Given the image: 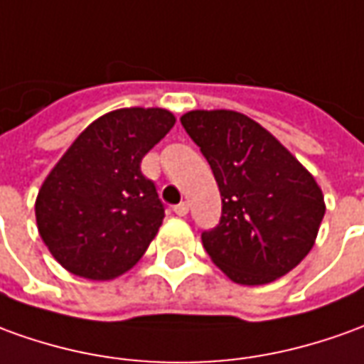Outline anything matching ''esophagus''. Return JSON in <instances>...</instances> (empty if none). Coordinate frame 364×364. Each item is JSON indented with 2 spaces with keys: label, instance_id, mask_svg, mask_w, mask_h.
<instances>
[{
  "label": "esophagus",
  "instance_id": "34e87169",
  "mask_svg": "<svg viewBox=\"0 0 364 364\" xmlns=\"http://www.w3.org/2000/svg\"><path fill=\"white\" fill-rule=\"evenodd\" d=\"M190 206H188V202H180L178 206H174V214L176 215H186Z\"/></svg>",
  "mask_w": 364,
  "mask_h": 364
}]
</instances>
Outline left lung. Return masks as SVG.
<instances>
[{
  "label": "left lung",
  "mask_w": 364,
  "mask_h": 364,
  "mask_svg": "<svg viewBox=\"0 0 364 364\" xmlns=\"http://www.w3.org/2000/svg\"><path fill=\"white\" fill-rule=\"evenodd\" d=\"M222 196V215L202 232L212 262L235 283L282 277L311 252L325 215L315 178L262 124L234 110H192L182 119Z\"/></svg>",
  "instance_id": "obj_1"
}]
</instances>
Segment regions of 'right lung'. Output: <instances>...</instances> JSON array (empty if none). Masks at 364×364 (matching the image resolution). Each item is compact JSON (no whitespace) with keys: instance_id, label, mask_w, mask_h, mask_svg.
Instances as JSON below:
<instances>
[{"instance_id":"1","label":"right lung","mask_w":364,"mask_h":364,"mask_svg":"<svg viewBox=\"0 0 364 364\" xmlns=\"http://www.w3.org/2000/svg\"><path fill=\"white\" fill-rule=\"evenodd\" d=\"M174 122L164 109L112 110L82 130L45 178L37 228L65 269L105 282L144 255L164 204L140 162Z\"/></svg>"}]
</instances>
